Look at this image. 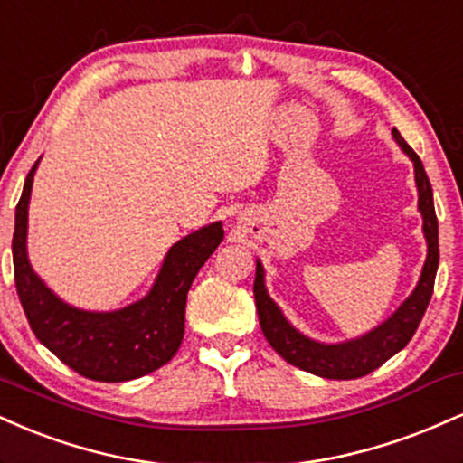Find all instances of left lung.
Segmentation results:
<instances>
[{
  "mask_svg": "<svg viewBox=\"0 0 463 463\" xmlns=\"http://www.w3.org/2000/svg\"><path fill=\"white\" fill-rule=\"evenodd\" d=\"M392 138L401 151L414 162V179L418 188V212L422 216V233L427 241V260L420 270V279L410 297L401 303L399 309L383 320L379 327L360 335V338L345 342H318L309 335L301 334L281 312V307L270 298L266 290V273L260 260H255V307H258L260 327H262L266 340L281 357L292 366L301 368L325 379H357L373 373L390 357L405 349L414 331L420 325L425 309L431 301L433 284L439 264L438 249V219L433 208V190L429 177L416 151L405 143L399 129H392Z\"/></svg>",
  "mask_w": 463,
  "mask_h": 463,
  "instance_id": "8db88e82",
  "label": "left lung"
}]
</instances>
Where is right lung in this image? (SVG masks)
<instances>
[{"label":"right lung","instance_id":"1","mask_svg":"<svg viewBox=\"0 0 463 463\" xmlns=\"http://www.w3.org/2000/svg\"><path fill=\"white\" fill-rule=\"evenodd\" d=\"M38 162L16 203L13 236L16 295L32 331L60 362L92 382L118 383L157 371L182 345L188 290L225 236L222 222L199 227L173 244L151 290L136 303L112 312L80 309L62 301L27 258V208Z\"/></svg>","mask_w":463,"mask_h":463}]
</instances>
